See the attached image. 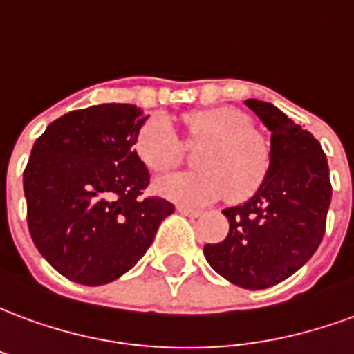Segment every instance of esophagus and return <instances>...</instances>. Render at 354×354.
<instances>
[{
    "label": "esophagus",
    "instance_id": "esophagus-1",
    "mask_svg": "<svg viewBox=\"0 0 354 354\" xmlns=\"http://www.w3.org/2000/svg\"><path fill=\"white\" fill-rule=\"evenodd\" d=\"M176 210L180 212V214L189 216V218H199V216L203 214L201 210H193V208H187V207H176Z\"/></svg>",
    "mask_w": 354,
    "mask_h": 354
}]
</instances>
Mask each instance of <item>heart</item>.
Instances as JSON below:
<instances>
[{
  "instance_id": "obj_1",
  "label": "heart",
  "mask_w": 354,
  "mask_h": 354,
  "mask_svg": "<svg viewBox=\"0 0 354 354\" xmlns=\"http://www.w3.org/2000/svg\"><path fill=\"white\" fill-rule=\"evenodd\" d=\"M189 144H203L195 155L197 172L157 178L153 192L187 207H205L230 193L245 201L266 182L271 147L254 131L250 117L231 106L197 109L184 117ZM134 151L149 172H165L180 161V144L169 119L153 115L140 127Z\"/></svg>"
}]
</instances>
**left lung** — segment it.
I'll list each match as a JSON object with an SVG mask.
<instances>
[{
	"label": "left lung",
	"instance_id": "8db88e82",
	"mask_svg": "<svg viewBox=\"0 0 354 354\" xmlns=\"http://www.w3.org/2000/svg\"><path fill=\"white\" fill-rule=\"evenodd\" d=\"M271 131L266 182L243 205L222 210L230 233L205 245V258L233 284L263 290L304 267L326 230L332 185L319 140L269 102L245 100Z\"/></svg>",
	"mask_w": 354,
	"mask_h": 354
}]
</instances>
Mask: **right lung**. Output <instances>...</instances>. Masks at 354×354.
I'll list each match as a JSON object with an SVG mask.
<instances>
[{"instance_id":"obj_1","label":"right lung","mask_w":354,"mask_h":354,"mask_svg":"<svg viewBox=\"0 0 354 354\" xmlns=\"http://www.w3.org/2000/svg\"><path fill=\"white\" fill-rule=\"evenodd\" d=\"M134 104L75 109L35 140L24 170L28 227L66 279L100 286L136 266L174 205L142 197L149 172L134 151L146 123Z\"/></svg>"}]
</instances>
